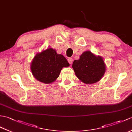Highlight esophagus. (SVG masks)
<instances>
[{"label":"esophagus","mask_w":132,"mask_h":132,"mask_svg":"<svg viewBox=\"0 0 132 132\" xmlns=\"http://www.w3.org/2000/svg\"><path fill=\"white\" fill-rule=\"evenodd\" d=\"M67 61H68V62H69V63L70 64H72V62H73L72 59V58H70V57H69V59H67Z\"/></svg>","instance_id":"esophagus-1"}]
</instances>
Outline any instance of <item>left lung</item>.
Masks as SVG:
<instances>
[{
  "label": "left lung",
  "mask_w": 132,
  "mask_h": 132,
  "mask_svg": "<svg viewBox=\"0 0 132 132\" xmlns=\"http://www.w3.org/2000/svg\"><path fill=\"white\" fill-rule=\"evenodd\" d=\"M72 67L78 78L85 84L98 81L106 71L102 58L96 56L89 51L84 52L80 59L73 61Z\"/></svg>",
  "instance_id": "left-lung-1"
}]
</instances>
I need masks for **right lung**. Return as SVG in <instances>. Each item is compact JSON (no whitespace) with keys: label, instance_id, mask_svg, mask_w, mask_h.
Returning a JSON list of instances; mask_svg holds the SVG:
<instances>
[{"label":"right lung","instance_id":"1","mask_svg":"<svg viewBox=\"0 0 132 132\" xmlns=\"http://www.w3.org/2000/svg\"><path fill=\"white\" fill-rule=\"evenodd\" d=\"M68 66L69 63L65 57L58 54L53 49L48 48L34 58L31 70L36 79L50 84L56 80L63 67Z\"/></svg>","mask_w":132,"mask_h":132}]
</instances>
